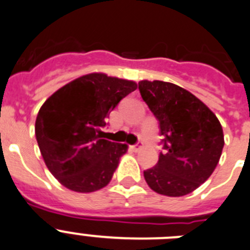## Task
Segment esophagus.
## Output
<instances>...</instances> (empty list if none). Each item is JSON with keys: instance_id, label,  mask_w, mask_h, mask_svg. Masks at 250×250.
Returning <instances> with one entry per match:
<instances>
[{"instance_id": "34e87169", "label": "esophagus", "mask_w": 250, "mask_h": 250, "mask_svg": "<svg viewBox=\"0 0 250 250\" xmlns=\"http://www.w3.org/2000/svg\"><path fill=\"white\" fill-rule=\"evenodd\" d=\"M141 147H143V143H139V144H136V145H132L131 149L134 150V151H139Z\"/></svg>"}]
</instances>
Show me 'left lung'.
I'll use <instances>...</instances> for the list:
<instances>
[{"label": "left lung", "mask_w": 250, "mask_h": 250, "mask_svg": "<svg viewBox=\"0 0 250 250\" xmlns=\"http://www.w3.org/2000/svg\"><path fill=\"white\" fill-rule=\"evenodd\" d=\"M141 98L159 120L163 144L155 167L144 171L158 194L183 196L199 188L219 163L224 146L222 125L203 101L165 81L139 83Z\"/></svg>", "instance_id": "obj_1"}]
</instances>
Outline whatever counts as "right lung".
<instances>
[{
    "instance_id": "obj_1",
    "label": "right lung",
    "mask_w": 250,
    "mask_h": 250,
    "mask_svg": "<svg viewBox=\"0 0 250 250\" xmlns=\"http://www.w3.org/2000/svg\"><path fill=\"white\" fill-rule=\"evenodd\" d=\"M134 81L101 72L83 75L51 95L41 106L35 134L46 167L60 184L91 193L109 184L126 144L103 139L106 119Z\"/></svg>"
}]
</instances>
